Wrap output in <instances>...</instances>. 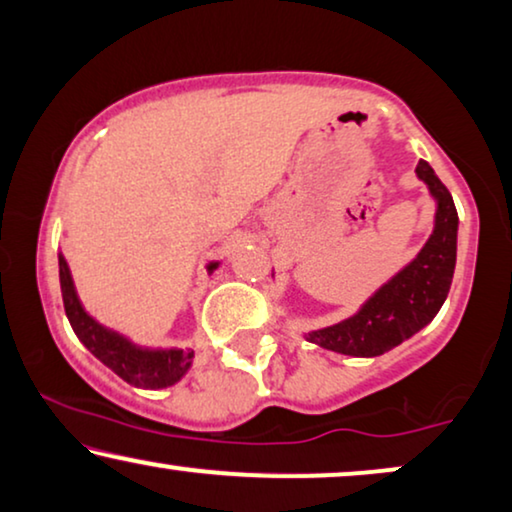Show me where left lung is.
I'll use <instances>...</instances> for the list:
<instances>
[{"label":"left lung","instance_id":"left-lung-1","mask_svg":"<svg viewBox=\"0 0 512 512\" xmlns=\"http://www.w3.org/2000/svg\"><path fill=\"white\" fill-rule=\"evenodd\" d=\"M417 175L438 201L431 238L400 274L367 299L356 316L309 332V342L344 356H381L431 323L440 311L454 276L459 215L452 194L426 161H419Z\"/></svg>","mask_w":512,"mask_h":512}]
</instances>
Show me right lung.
<instances>
[{"label": "right lung", "mask_w": 512, "mask_h": 512, "mask_svg": "<svg viewBox=\"0 0 512 512\" xmlns=\"http://www.w3.org/2000/svg\"><path fill=\"white\" fill-rule=\"evenodd\" d=\"M58 267L67 320H70L74 335L100 363H105L114 374H119L121 379L138 388H166L185 377L189 365H192L194 351L140 349L119 332L107 330L105 325L88 316L81 306L77 292H74L70 267H67L63 255H58ZM215 267L217 262L210 264L208 269L213 271Z\"/></svg>", "instance_id": "right-lung-1"}]
</instances>
